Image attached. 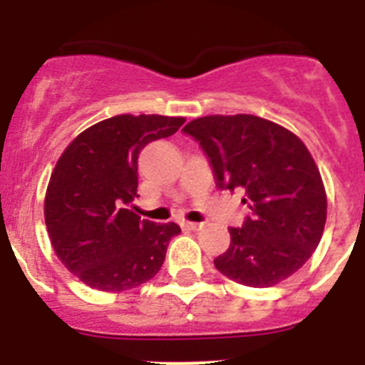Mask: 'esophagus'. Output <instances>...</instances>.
I'll return each instance as SVG.
<instances>
[{
    "label": "esophagus",
    "instance_id": "esophagus-1",
    "mask_svg": "<svg viewBox=\"0 0 365 365\" xmlns=\"http://www.w3.org/2000/svg\"><path fill=\"white\" fill-rule=\"evenodd\" d=\"M180 227L185 228V230H201V228H202V222L182 221V222H180Z\"/></svg>",
    "mask_w": 365,
    "mask_h": 365
}]
</instances>
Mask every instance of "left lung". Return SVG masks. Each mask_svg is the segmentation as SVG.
<instances>
[{"label":"left lung","instance_id":"left-lung-1","mask_svg":"<svg viewBox=\"0 0 365 365\" xmlns=\"http://www.w3.org/2000/svg\"><path fill=\"white\" fill-rule=\"evenodd\" d=\"M208 157L219 190H241L250 214L228 228L230 247L214 259L227 278L272 287L302 269L322 240L327 197L305 144L254 115H210L182 128Z\"/></svg>","mask_w":365,"mask_h":365}]
</instances>
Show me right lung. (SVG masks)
Wrapping results in <instances>:
<instances>
[{"mask_svg": "<svg viewBox=\"0 0 365 365\" xmlns=\"http://www.w3.org/2000/svg\"><path fill=\"white\" fill-rule=\"evenodd\" d=\"M185 118L117 115L87 128L58 159L45 195V225L66 269L96 291L120 292L159 272L179 225L140 219L130 205L138 153Z\"/></svg>", "mask_w": 365, "mask_h": 365, "instance_id": "add662e5", "label": "right lung"}]
</instances>
